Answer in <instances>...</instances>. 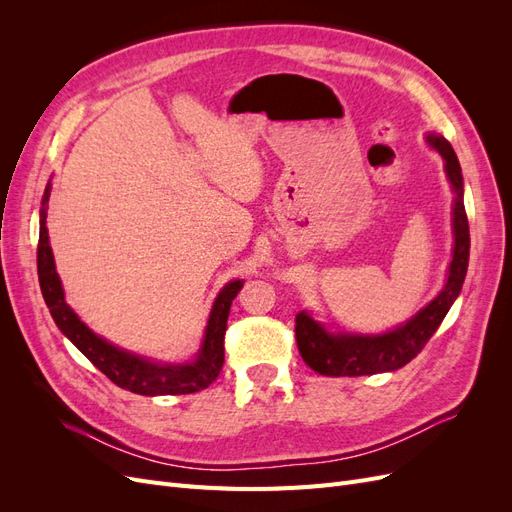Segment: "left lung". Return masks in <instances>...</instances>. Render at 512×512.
<instances>
[{
  "mask_svg": "<svg viewBox=\"0 0 512 512\" xmlns=\"http://www.w3.org/2000/svg\"><path fill=\"white\" fill-rule=\"evenodd\" d=\"M427 143L436 149L442 160L446 177L455 192L453 205V260L448 267L446 284L433 301L412 316L401 327L382 335H350L329 333L307 312H299L294 322V335L303 361L322 376H371L382 371H395L410 363L425 348L431 335L438 331L448 309L459 297L470 260V226L466 207H463V177L461 166L451 143L440 134H429Z\"/></svg>",
  "mask_w": 512,
  "mask_h": 512,
  "instance_id": "8db88e82",
  "label": "left lung"
}]
</instances>
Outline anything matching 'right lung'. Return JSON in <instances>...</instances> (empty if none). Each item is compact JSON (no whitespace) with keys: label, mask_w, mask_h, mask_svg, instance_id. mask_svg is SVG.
<instances>
[{"label":"right lung","mask_w":512,"mask_h":512,"mask_svg":"<svg viewBox=\"0 0 512 512\" xmlns=\"http://www.w3.org/2000/svg\"><path fill=\"white\" fill-rule=\"evenodd\" d=\"M51 196V183L46 185L40 209V239H38V280L46 307L51 309V316L59 331L79 348L87 359L94 363L102 374L115 382L117 386L138 395H188L203 391L220 376L224 365V335L226 320L230 314L232 299L243 288V280L228 282L218 299L213 303L209 322L203 337V346L198 356L190 363L181 365H164L153 363L143 356L121 350L106 339L98 337L81 318L76 316L66 303L64 288H61L59 275L55 271V260L49 245V230H46V203Z\"/></svg>","instance_id":"right-lung-1"}]
</instances>
